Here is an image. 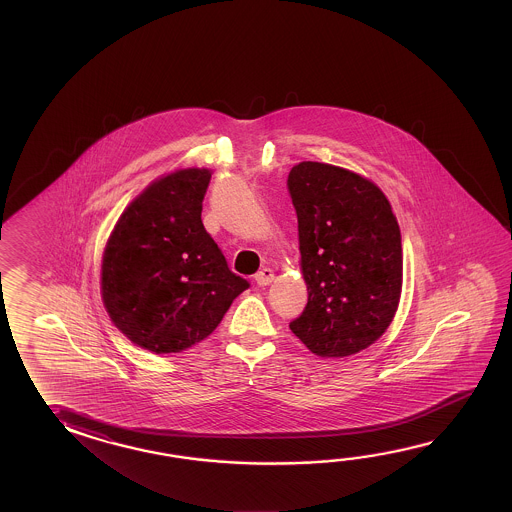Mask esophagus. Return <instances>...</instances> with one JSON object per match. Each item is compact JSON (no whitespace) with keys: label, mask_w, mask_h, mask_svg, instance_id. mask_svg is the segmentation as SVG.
I'll use <instances>...</instances> for the list:
<instances>
[{"label":"esophagus","mask_w":512,"mask_h":512,"mask_svg":"<svg viewBox=\"0 0 512 512\" xmlns=\"http://www.w3.org/2000/svg\"><path fill=\"white\" fill-rule=\"evenodd\" d=\"M273 277H275V273L272 268H262L261 272L255 273V282L259 286H268L273 281Z\"/></svg>","instance_id":"34e87169"}]
</instances>
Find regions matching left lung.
<instances>
[{
    "label": "left lung",
    "mask_w": 512,
    "mask_h": 512,
    "mask_svg": "<svg viewBox=\"0 0 512 512\" xmlns=\"http://www.w3.org/2000/svg\"><path fill=\"white\" fill-rule=\"evenodd\" d=\"M308 303L290 330L321 357L376 343L396 315L403 250L392 206L343 167L301 162L288 175Z\"/></svg>",
    "instance_id": "obj_1"
}]
</instances>
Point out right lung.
Here are the masks:
<instances>
[{
  "label": "right lung",
  "instance_id": "obj_1",
  "mask_svg": "<svg viewBox=\"0 0 512 512\" xmlns=\"http://www.w3.org/2000/svg\"><path fill=\"white\" fill-rule=\"evenodd\" d=\"M211 171L189 167L136 197L107 240L102 299L135 345L175 354L206 339L250 282L231 272L202 219Z\"/></svg>",
  "mask_w": 512,
  "mask_h": 512
}]
</instances>
